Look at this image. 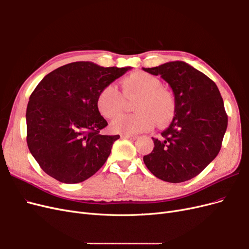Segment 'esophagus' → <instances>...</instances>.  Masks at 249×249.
<instances>
[{
  "label": "esophagus",
  "instance_id": "34e87169",
  "mask_svg": "<svg viewBox=\"0 0 249 249\" xmlns=\"http://www.w3.org/2000/svg\"><path fill=\"white\" fill-rule=\"evenodd\" d=\"M120 137L127 139V140H132V141L137 139V136H135V135H130V134H122L120 135Z\"/></svg>",
  "mask_w": 249,
  "mask_h": 249
}]
</instances>
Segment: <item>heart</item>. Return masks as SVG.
<instances>
[{
	"instance_id": "b5f03b06",
	"label": "heart",
	"mask_w": 249,
	"mask_h": 249,
	"mask_svg": "<svg viewBox=\"0 0 249 249\" xmlns=\"http://www.w3.org/2000/svg\"><path fill=\"white\" fill-rule=\"evenodd\" d=\"M123 95L113 86L104 87L97 94L96 107L105 118H114L124 107V99L137 96L134 114L122 115L111 124L116 133L138 134L149 131L154 125H168L177 113L175 95L161 86L157 77L143 71L133 72L122 81Z\"/></svg>"
}]
</instances>
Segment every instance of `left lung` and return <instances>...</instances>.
Here are the masks:
<instances>
[{
    "label": "left lung",
    "mask_w": 249,
    "mask_h": 249,
    "mask_svg": "<svg viewBox=\"0 0 249 249\" xmlns=\"http://www.w3.org/2000/svg\"><path fill=\"white\" fill-rule=\"evenodd\" d=\"M145 71L166 81L175 93L172 123L154 138V149L143 157L148 170L165 182L182 183L198 176L221 148L228 114L215 83L183 61L162 64Z\"/></svg>",
    "instance_id": "8db88e82"
}]
</instances>
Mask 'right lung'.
I'll use <instances>...</instances> for the list:
<instances>
[{"mask_svg":"<svg viewBox=\"0 0 249 249\" xmlns=\"http://www.w3.org/2000/svg\"><path fill=\"white\" fill-rule=\"evenodd\" d=\"M130 67L72 62L44 77L30 95L27 144L41 169L61 183L92 177L107 161L119 135H102L108 125L96 107L101 90Z\"/></svg>","mask_w":249,"mask_h":249,"instance_id":"1","label":"right lung"}]
</instances>
